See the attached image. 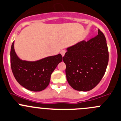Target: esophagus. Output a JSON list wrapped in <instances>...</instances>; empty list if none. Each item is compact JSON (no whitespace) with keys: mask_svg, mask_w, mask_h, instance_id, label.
<instances>
[{"mask_svg":"<svg viewBox=\"0 0 121 121\" xmlns=\"http://www.w3.org/2000/svg\"><path fill=\"white\" fill-rule=\"evenodd\" d=\"M65 53H66V50H62L61 51H60V53H61L62 56L63 57H64V56H65Z\"/></svg>","mask_w":121,"mask_h":121,"instance_id":"34e87169","label":"esophagus"}]
</instances>
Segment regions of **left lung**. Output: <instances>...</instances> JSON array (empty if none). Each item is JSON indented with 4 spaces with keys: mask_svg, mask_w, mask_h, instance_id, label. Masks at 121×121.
<instances>
[{
    "mask_svg": "<svg viewBox=\"0 0 121 121\" xmlns=\"http://www.w3.org/2000/svg\"><path fill=\"white\" fill-rule=\"evenodd\" d=\"M63 60L66 65L69 84L81 91L94 88L106 72L109 61L106 40L103 33H98L88 41L84 40L66 49Z\"/></svg>",
    "mask_w": 121,
    "mask_h": 121,
    "instance_id": "1",
    "label": "left lung"
}]
</instances>
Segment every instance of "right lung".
Wrapping results in <instances>:
<instances>
[{
    "label": "right lung",
    "instance_id": "1",
    "mask_svg": "<svg viewBox=\"0 0 121 121\" xmlns=\"http://www.w3.org/2000/svg\"><path fill=\"white\" fill-rule=\"evenodd\" d=\"M60 54L44 57L36 61H27L17 56L14 41L11 49V66L18 83L28 90L40 91L45 89L50 81L52 72L62 61Z\"/></svg>",
    "mask_w": 121,
    "mask_h": 121
}]
</instances>
